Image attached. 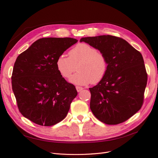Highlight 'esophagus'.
<instances>
[{"label":"esophagus","instance_id":"34e87169","mask_svg":"<svg viewBox=\"0 0 158 158\" xmlns=\"http://www.w3.org/2000/svg\"><path fill=\"white\" fill-rule=\"evenodd\" d=\"M76 90H77L78 92H81V91L84 89L82 87H80V86H76Z\"/></svg>","mask_w":158,"mask_h":158}]
</instances>
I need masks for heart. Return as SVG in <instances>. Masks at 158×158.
Masks as SVG:
<instances>
[{"label":"heart","instance_id":"obj_1","mask_svg":"<svg viewBox=\"0 0 158 158\" xmlns=\"http://www.w3.org/2000/svg\"><path fill=\"white\" fill-rule=\"evenodd\" d=\"M56 69L64 78L76 85L97 84L106 76L108 69V60L103 52L85 43L76 45L69 51V57L60 55L56 62Z\"/></svg>","mask_w":158,"mask_h":158}]
</instances>
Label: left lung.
I'll return each mask as SVG.
<instances>
[{"instance_id": "1", "label": "left lung", "mask_w": 158, "mask_h": 158, "mask_svg": "<svg viewBox=\"0 0 158 158\" xmlns=\"http://www.w3.org/2000/svg\"><path fill=\"white\" fill-rule=\"evenodd\" d=\"M106 55L108 69L93 88L90 109L98 120L117 125L128 120L143 104L148 75L140 52L125 40L109 35L81 38Z\"/></svg>"}]
</instances>
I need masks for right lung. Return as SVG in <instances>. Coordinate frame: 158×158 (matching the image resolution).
<instances>
[{
    "label": "right lung",
    "instance_id": "right-lung-1",
    "mask_svg": "<svg viewBox=\"0 0 158 158\" xmlns=\"http://www.w3.org/2000/svg\"><path fill=\"white\" fill-rule=\"evenodd\" d=\"M77 41L41 38L17 57L11 78L13 92L19 111L37 125L49 127L63 121L78 94L56 65L58 57Z\"/></svg>",
    "mask_w": 158,
    "mask_h": 158
}]
</instances>
